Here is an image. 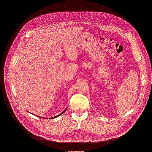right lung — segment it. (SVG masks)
Segmentation results:
<instances>
[{"instance_id":"1","label":"right lung","mask_w":152,"mask_h":152,"mask_svg":"<svg viewBox=\"0 0 152 152\" xmlns=\"http://www.w3.org/2000/svg\"><path fill=\"white\" fill-rule=\"evenodd\" d=\"M66 110H67V109H65V110H64V111H63V112L62 113H60V115H57V116H55V117H53V118H50L49 119H53V118H57V117H58V116H60V115H62V114H63V113H64V112H66ZM37 117H39V116H37Z\"/></svg>"}]
</instances>
